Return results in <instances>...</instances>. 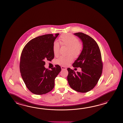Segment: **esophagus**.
<instances>
[{"label":"esophagus","instance_id":"34e87169","mask_svg":"<svg viewBox=\"0 0 123 123\" xmlns=\"http://www.w3.org/2000/svg\"><path fill=\"white\" fill-rule=\"evenodd\" d=\"M61 68H62V70H63V69H66V68H65V67H64V66H61Z\"/></svg>","mask_w":123,"mask_h":123}]
</instances>
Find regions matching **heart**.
I'll return each instance as SVG.
<instances>
[{
  "mask_svg": "<svg viewBox=\"0 0 123 123\" xmlns=\"http://www.w3.org/2000/svg\"><path fill=\"white\" fill-rule=\"evenodd\" d=\"M59 42L61 45L69 47L68 54H71L75 57L77 58L81 54L83 48V45L79 41L78 39L73 35L70 33L63 34L59 38ZM59 49V44L55 41L53 45V51L56 56L58 55ZM73 60V57L72 55L67 56H62L57 59L56 63L60 65L66 66Z\"/></svg>",
  "mask_w": 123,
  "mask_h": 123,
  "instance_id": "obj_1",
  "label": "heart"
}]
</instances>
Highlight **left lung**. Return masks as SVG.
<instances>
[{
	"label": "left lung",
	"instance_id": "obj_1",
	"mask_svg": "<svg viewBox=\"0 0 123 123\" xmlns=\"http://www.w3.org/2000/svg\"><path fill=\"white\" fill-rule=\"evenodd\" d=\"M83 42L81 54L73 64L81 68V72L68 68L67 80L69 86L76 92L86 93L94 88L102 73L103 64L99 47L91 37L82 32L74 33Z\"/></svg>",
	"mask_w": 123,
	"mask_h": 123
}]
</instances>
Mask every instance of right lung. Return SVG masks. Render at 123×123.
<instances>
[{
	"label": "right lung",
	"instance_id": "obj_1",
	"mask_svg": "<svg viewBox=\"0 0 123 123\" xmlns=\"http://www.w3.org/2000/svg\"><path fill=\"white\" fill-rule=\"evenodd\" d=\"M47 34L29 41L21 54L20 70L28 89L34 94H45L52 91L55 80L61 71L59 65L49 70L45 68V61L54 58L53 45L59 35Z\"/></svg>",
	"mask_w": 123,
	"mask_h": 123
}]
</instances>
